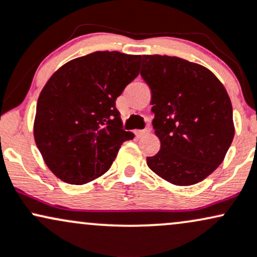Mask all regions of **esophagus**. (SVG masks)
Instances as JSON below:
<instances>
[{
  "mask_svg": "<svg viewBox=\"0 0 257 257\" xmlns=\"http://www.w3.org/2000/svg\"><path fill=\"white\" fill-rule=\"evenodd\" d=\"M150 130L149 128H144V130H140V131H137V135L138 137H143V136H146L149 134Z\"/></svg>",
  "mask_w": 257,
  "mask_h": 257,
  "instance_id": "esophagus-1",
  "label": "esophagus"
}]
</instances>
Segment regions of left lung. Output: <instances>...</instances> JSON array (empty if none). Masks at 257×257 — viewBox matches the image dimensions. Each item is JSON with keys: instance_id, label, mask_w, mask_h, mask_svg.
Instances as JSON below:
<instances>
[{"instance_id": "left-lung-1", "label": "left lung", "mask_w": 257, "mask_h": 257, "mask_svg": "<svg viewBox=\"0 0 257 257\" xmlns=\"http://www.w3.org/2000/svg\"><path fill=\"white\" fill-rule=\"evenodd\" d=\"M141 75L150 87L153 127L160 152L153 172L176 185H194L224 160L234 136L231 99L209 69L176 56L143 55Z\"/></svg>"}]
</instances>
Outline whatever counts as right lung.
<instances>
[{"instance_id": "add662e5", "label": "right lung", "mask_w": 257, "mask_h": 257, "mask_svg": "<svg viewBox=\"0 0 257 257\" xmlns=\"http://www.w3.org/2000/svg\"><path fill=\"white\" fill-rule=\"evenodd\" d=\"M141 55L95 51L60 67L42 90L35 141L45 164L63 182L85 184L110 168L122 130L116 98L137 77Z\"/></svg>"}]
</instances>
